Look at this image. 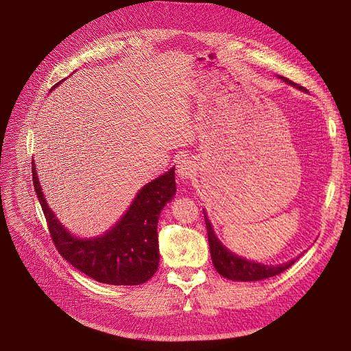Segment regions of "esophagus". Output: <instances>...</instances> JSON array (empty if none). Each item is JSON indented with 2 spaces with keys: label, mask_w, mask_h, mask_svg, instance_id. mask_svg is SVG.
<instances>
[{
  "label": "esophagus",
  "mask_w": 351,
  "mask_h": 351,
  "mask_svg": "<svg viewBox=\"0 0 351 351\" xmlns=\"http://www.w3.org/2000/svg\"><path fill=\"white\" fill-rule=\"evenodd\" d=\"M177 171H178V176L181 177V178H189L191 174H193V171H195V164H193L190 160H187V158H184V160H181L180 162H178V165H177Z\"/></svg>",
  "instance_id": "34e87169"
}]
</instances>
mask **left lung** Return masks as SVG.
<instances>
[{
  "label": "left lung",
  "instance_id": "left-lung-1",
  "mask_svg": "<svg viewBox=\"0 0 351 351\" xmlns=\"http://www.w3.org/2000/svg\"><path fill=\"white\" fill-rule=\"evenodd\" d=\"M286 82L293 84L291 80L283 78ZM295 87H299L298 84H293ZM300 90H304L300 87ZM204 222H206L208 229V241L210 247V256L216 271L221 276L226 277L231 280H241V282H257L263 279H269V277L280 274L282 271L287 270L292 264H295V260H291L289 263H285L282 265H264L256 261H248L245 258H241L231 251H228L216 238L212 225L204 213Z\"/></svg>",
  "mask_w": 351,
  "mask_h": 351
}]
</instances>
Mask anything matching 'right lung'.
<instances>
[{
	"mask_svg": "<svg viewBox=\"0 0 351 351\" xmlns=\"http://www.w3.org/2000/svg\"><path fill=\"white\" fill-rule=\"evenodd\" d=\"M32 173L51 238L69 264L94 280L117 286L141 285L155 274L160 263L156 225L165 203L176 195L174 168L145 186L112 231L94 239H78L59 223L46 204L33 161Z\"/></svg>",
	"mask_w": 351,
	"mask_h": 351,
	"instance_id": "add662e5",
	"label": "right lung"
}]
</instances>
